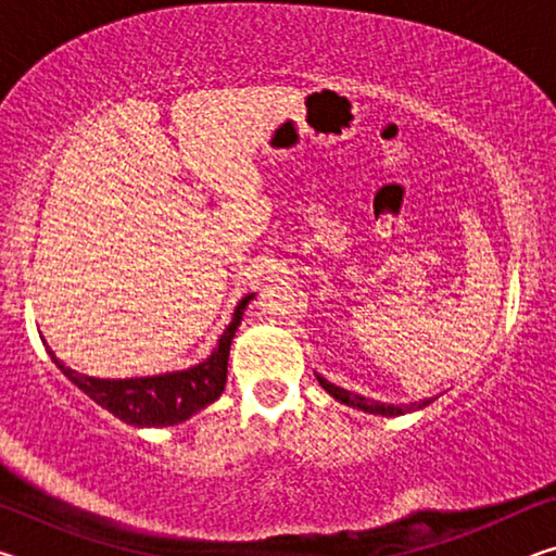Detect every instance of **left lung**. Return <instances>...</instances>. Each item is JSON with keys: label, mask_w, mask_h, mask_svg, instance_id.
<instances>
[{"label": "left lung", "mask_w": 556, "mask_h": 556, "mask_svg": "<svg viewBox=\"0 0 556 556\" xmlns=\"http://www.w3.org/2000/svg\"><path fill=\"white\" fill-rule=\"evenodd\" d=\"M316 380L321 388L331 394L333 400H338L341 404H348V407L353 409H361V412H368V414H378V417H400V414H409V412H419L429 407L431 402L437 397H427V400H419V402H412V404H402V407H394V404H384V402H375L363 397V394H355V392H348L343 388H338V384L328 382L321 375H316Z\"/></svg>", "instance_id": "8db88e82"}]
</instances>
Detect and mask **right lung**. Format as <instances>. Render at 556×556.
I'll use <instances>...</instances> for the list:
<instances>
[{"instance_id":"right-lung-1","label":"right lung","mask_w":556,"mask_h":556,"mask_svg":"<svg viewBox=\"0 0 556 556\" xmlns=\"http://www.w3.org/2000/svg\"><path fill=\"white\" fill-rule=\"evenodd\" d=\"M255 294H244L232 312V321L218 338V345L203 363L191 365L186 370L147 375V378H125V380H105L83 375L65 365L61 357H55L49 345V355L65 378L75 388L88 394L92 402H98L102 409L115 414L125 425L147 429V427H176L181 421L191 419L193 414L208 407L220 397L228 380V355L235 331L242 321L244 308ZM46 343V341H43Z\"/></svg>"}]
</instances>
